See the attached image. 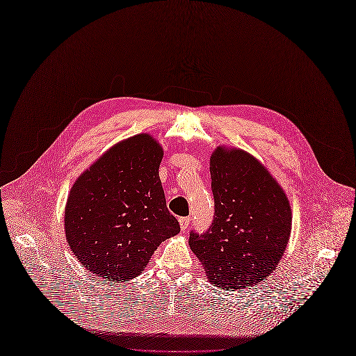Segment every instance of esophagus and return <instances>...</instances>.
I'll return each mask as SVG.
<instances>
[{
    "instance_id": "obj_1",
    "label": "esophagus",
    "mask_w": 356,
    "mask_h": 356,
    "mask_svg": "<svg viewBox=\"0 0 356 356\" xmlns=\"http://www.w3.org/2000/svg\"><path fill=\"white\" fill-rule=\"evenodd\" d=\"M189 224H191V217H182V218H179V225H181V229H182V231H186L188 227H189Z\"/></svg>"
}]
</instances>
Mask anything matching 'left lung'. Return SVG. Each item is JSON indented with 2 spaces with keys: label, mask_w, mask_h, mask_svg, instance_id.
<instances>
[{
  "label": "left lung",
  "mask_w": 356,
  "mask_h": 356,
  "mask_svg": "<svg viewBox=\"0 0 356 356\" xmlns=\"http://www.w3.org/2000/svg\"><path fill=\"white\" fill-rule=\"evenodd\" d=\"M214 216L189 245L214 286L243 289L268 277L291 234L289 202L270 172L243 150L217 147L210 159Z\"/></svg>",
  "instance_id": "8db88e82"
}]
</instances>
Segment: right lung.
Wrapping results in <instances>:
<instances>
[{"label": "right lung", "instance_id": "obj_1", "mask_svg": "<svg viewBox=\"0 0 356 356\" xmlns=\"http://www.w3.org/2000/svg\"><path fill=\"white\" fill-rule=\"evenodd\" d=\"M161 159L163 149L150 135H136L103 154L71 189L68 243L104 282L135 278L157 246L179 232L159 177Z\"/></svg>", "mask_w": 356, "mask_h": 356}]
</instances>
